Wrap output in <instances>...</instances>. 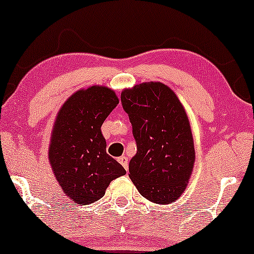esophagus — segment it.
Segmentation results:
<instances>
[{"label":"esophagus","instance_id":"34e87169","mask_svg":"<svg viewBox=\"0 0 254 254\" xmlns=\"http://www.w3.org/2000/svg\"><path fill=\"white\" fill-rule=\"evenodd\" d=\"M117 161H119L121 164H122V166L124 167V169H126V170H127V156H120V158L119 159H117Z\"/></svg>","mask_w":254,"mask_h":254}]
</instances>
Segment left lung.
<instances>
[{"label": "left lung", "instance_id": "left-lung-1", "mask_svg": "<svg viewBox=\"0 0 254 254\" xmlns=\"http://www.w3.org/2000/svg\"><path fill=\"white\" fill-rule=\"evenodd\" d=\"M121 102L137 144L128 177L149 201L174 202L187 189L195 160L184 107L173 90L159 81L127 88Z\"/></svg>", "mask_w": 254, "mask_h": 254}]
</instances>
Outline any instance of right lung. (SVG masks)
I'll return each mask as SVG.
<instances>
[{
    "mask_svg": "<svg viewBox=\"0 0 254 254\" xmlns=\"http://www.w3.org/2000/svg\"><path fill=\"white\" fill-rule=\"evenodd\" d=\"M119 105L115 92L91 86L64 102L52 132L48 158L56 181L74 203L90 205L127 171L106 152L101 126Z\"/></svg>",
    "mask_w": 254,
    "mask_h": 254,
    "instance_id": "add662e5",
    "label": "right lung"
}]
</instances>
